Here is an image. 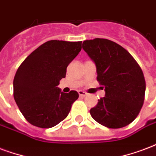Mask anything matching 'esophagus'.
Returning a JSON list of instances; mask_svg holds the SVG:
<instances>
[{
    "label": "esophagus",
    "mask_w": 156,
    "mask_h": 156,
    "mask_svg": "<svg viewBox=\"0 0 156 156\" xmlns=\"http://www.w3.org/2000/svg\"><path fill=\"white\" fill-rule=\"evenodd\" d=\"M78 94H79L80 97H85V96L87 95V93L86 92H83V91H81V90L78 91Z\"/></svg>",
    "instance_id": "1"
}]
</instances>
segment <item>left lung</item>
Instances as JSON below:
<instances>
[{"instance_id":"left-lung-1","label":"left lung","mask_w":156,"mask_h":156,"mask_svg":"<svg viewBox=\"0 0 156 156\" xmlns=\"http://www.w3.org/2000/svg\"><path fill=\"white\" fill-rule=\"evenodd\" d=\"M83 49L95 63L105 97L90 110L96 122L108 128L124 127L138 116L144 103L146 81L131 54L107 39L84 40Z\"/></svg>"}]
</instances>
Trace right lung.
Here are the masks:
<instances>
[{"instance_id": "right-lung-1", "label": "right lung", "mask_w": 156, "mask_h": 156, "mask_svg": "<svg viewBox=\"0 0 156 156\" xmlns=\"http://www.w3.org/2000/svg\"><path fill=\"white\" fill-rule=\"evenodd\" d=\"M82 41L49 40L37 48L20 65L13 81L14 98L30 124L40 128L58 125L78 98L58 87L67 67L81 51Z\"/></svg>"}]
</instances>
